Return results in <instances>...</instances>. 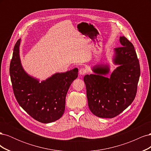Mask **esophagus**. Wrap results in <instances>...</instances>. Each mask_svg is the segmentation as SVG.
Instances as JSON below:
<instances>
[{
  "instance_id": "esophagus-1",
  "label": "esophagus",
  "mask_w": 151,
  "mask_h": 151,
  "mask_svg": "<svg viewBox=\"0 0 151 151\" xmlns=\"http://www.w3.org/2000/svg\"><path fill=\"white\" fill-rule=\"evenodd\" d=\"M87 73V69L85 68H81L79 70V74L80 75H84Z\"/></svg>"
}]
</instances>
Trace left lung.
I'll return each instance as SVG.
<instances>
[{"label": "left lung", "instance_id": "1", "mask_svg": "<svg viewBox=\"0 0 151 151\" xmlns=\"http://www.w3.org/2000/svg\"><path fill=\"white\" fill-rule=\"evenodd\" d=\"M122 46L115 49L114 63L120 65L110 77L108 65L93 68L94 74L86 75L88 106L94 115L112 118L120 114L134 101L140 74L139 59L134 47L125 36H120Z\"/></svg>", "mask_w": 151, "mask_h": 151}]
</instances>
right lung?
<instances>
[{
    "instance_id": "1",
    "label": "right lung",
    "mask_w": 151,
    "mask_h": 151,
    "mask_svg": "<svg viewBox=\"0 0 151 151\" xmlns=\"http://www.w3.org/2000/svg\"><path fill=\"white\" fill-rule=\"evenodd\" d=\"M20 42L19 39L15 44L9 68L14 94L22 109L35 120L43 123L56 121L64 113L67 91L78 77V69L57 73L39 83L22 68Z\"/></svg>"
}]
</instances>
